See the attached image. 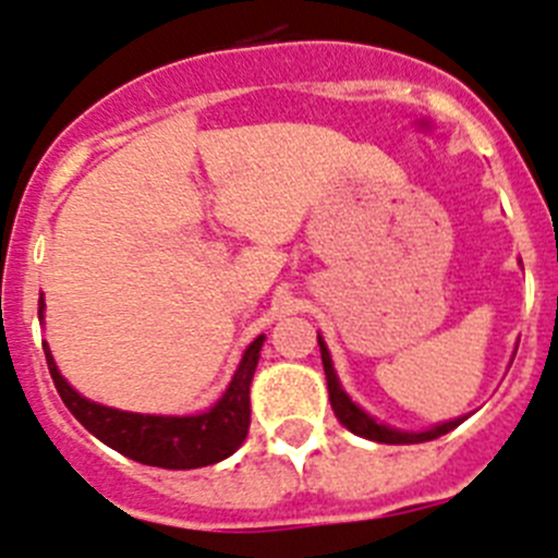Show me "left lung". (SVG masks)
Segmentation results:
<instances>
[{
	"label": "left lung",
	"instance_id": "left-lung-1",
	"mask_svg": "<svg viewBox=\"0 0 558 558\" xmlns=\"http://www.w3.org/2000/svg\"><path fill=\"white\" fill-rule=\"evenodd\" d=\"M318 345H320V360H324V373H326V385H329V401L331 409H335V417L342 423V426L349 428L351 434L356 437L373 439V442H385V446H409V442H428V439H437L442 434H448L451 428H457L464 417H457V421H448L442 426H434L428 432H396V428H387L381 423L373 421L371 415H365L354 401H351L345 392H342L340 381L335 376V367H331V356L326 351L324 340L318 335Z\"/></svg>",
	"mask_w": 558,
	"mask_h": 558
}]
</instances>
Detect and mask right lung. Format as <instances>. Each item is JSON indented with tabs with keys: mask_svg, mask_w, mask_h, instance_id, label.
<instances>
[{
	"mask_svg": "<svg viewBox=\"0 0 558 558\" xmlns=\"http://www.w3.org/2000/svg\"><path fill=\"white\" fill-rule=\"evenodd\" d=\"M38 318H44V304L38 306ZM263 340L265 337L259 335L245 349L232 385L227 387L221 401L209 412H204V415L191 417L135 415V412H119V409L88 401L60 376L46 342L44 354L63 403L96 439H101L112 451L124 453V457L135 459L141 464L168 470H191L207 468V464H216L221 459L232 457L245 439V434H248V426H252L248 387H252L254 371H257Z\"/></svg>",
	"mask_w": 558,
	"mask_h": 558,
	"instance_id": "add662e5",
	"label": "right lung"
}]
</instances>
